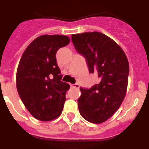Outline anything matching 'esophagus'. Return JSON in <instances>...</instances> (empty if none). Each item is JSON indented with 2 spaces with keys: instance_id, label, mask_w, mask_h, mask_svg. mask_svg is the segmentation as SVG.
Wrapping results in <instances>:
<instances>
[{
  "instance_id": "obj_1",
  "label": "esophagus",
  "mask_w": 149,
  "mask_h": 149,
  "mask_svg": "<svg viewBox=\"0 0 149 149\" xmlns=\"http://www.w3.org/2000/svg\"><path fill=\"white\" fill-rule=\"evenodd\" d=\"M70 86L71 87H72V88H79V85L78 83H76V84H71Z\"/></svg>"
}]
</instances>
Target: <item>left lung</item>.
I'll return each mask as SVG.
<instances>
[{
  "instance_id": "left-lung-1",
  "label": "left lung",
  "mask_w": 149,
  "mask_h": 149,
  "mask_svg": "<svg viewBox=\"0 0 149 149\" xmlns=\"http://www.w3.org/2000/svg\"><path fill=\"white\" fill-rule=\"evenodd\" d=\"M77 51L84 56L91 73L99 82L91 88H80L79 113L92 123L108 120L120 107L127 93L130 67L120 46L102 32L72 35Z\"/></svg>"
}]
</instances>
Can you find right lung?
Wrapping results in <instances>:
<instances>
[{"label": "right lung", "instance_id": "right-lung-1", "mask_svg": "<svg viewBox=\"0 0 149 149\" xmlns=\"http://www.w3.org/2000/svg\"><path fill=\"white\" fill-rule=\"evenodd\" d=\"M61 35H43L33 40L22 54L17 72V88L26 109L37 120L59 117L70 85L62 82L56 53L70 43Z\"/></svg>", "mask_w": 149, "mask_h": 149}]
</instances>
